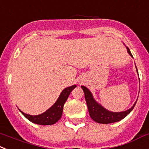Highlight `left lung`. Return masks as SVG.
Instances as JSON below:
<instances>
[{"label": "left lung", "instance_id": "obj_1", "mask_svg": "<svg viewBox=\"0 0 149 149\" xmlns=\"http://www.w3.org/2000/svg\"><path fill=\"white\" fill-rule=\"evenodd\" d=\"M126 48L129 55L133 58V55H132L129 48L127 46H126ZM136 72L138 73L136 67ZM81 88H82L84 94H85V101L87 103V107L88 109L89 115H90L91 118L94 121H96L97 123H100V124H110V123L121 121L123 118H125L133 110V109L134 108L136 103V101L133 107L126 111L118 112H111V111H109L108 109L104 108L101 104H100L99 103L96 101V100L94 99V97H93L92 93L91 92L90 90L88 88L83 86V85H82Z\"/></svg>", "mask_w": 149, "mask_h": 149}]
</instances>
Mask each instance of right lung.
Returning a JSON list of instances; mask_svg holds the SVG:
<instances>
[{"label":"right lung","instance_id":"right-lung-1","mask_svg":"<svg viewBox=\"0 0 149 149\" xmlns=\"http://www.w3.org/2000/svg\"><path fill=\"white\" fill-rule=\"evenodd\" d=\"M76 87V85H73L72 86L67 87L62 91L61 93L60 96L58 98L52 107H50L49 109L40 115H37V116H31V115H28V114L24 113L22 111L19 109L22 114L24 117L26 118L27 119L29 120L30 121L37 124L40 125H54L57 121H58L62 116V112H63V107H64V103L67 101V98L69 97L71 91Z\"/></svg>","mask_w":149,"mask_h":149}]
</instances>
